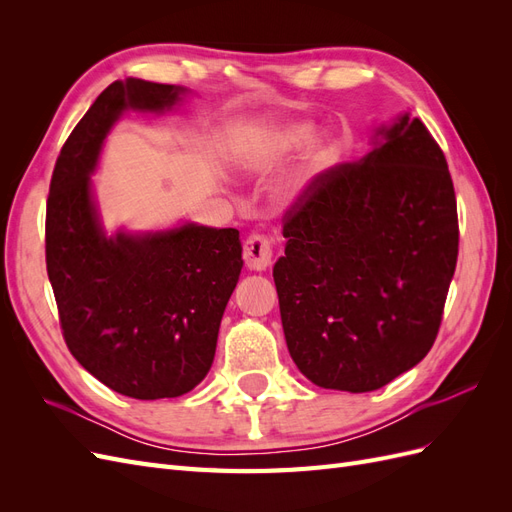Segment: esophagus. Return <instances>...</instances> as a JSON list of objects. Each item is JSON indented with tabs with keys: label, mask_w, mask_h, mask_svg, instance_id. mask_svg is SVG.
<instances>
[{
	"label": "esophagus",
	"mask_w": 512,
	"mask_h": 512,
	"mask_svg": "<svg viewBox=\"0 0 512 512\" xmlns=\"http://www.w3.org/2000/svg\"><path fill=\"white\" fill-rule=\"evenodd\" d=\"M243 260L252 271H265L273 262V241L267 235L254 232L243 243Z\"/></svg>",
	"instance_id": "esophagus-1"
}]
</instances>
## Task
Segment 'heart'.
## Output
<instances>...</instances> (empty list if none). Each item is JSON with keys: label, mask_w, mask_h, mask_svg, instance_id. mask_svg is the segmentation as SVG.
<instances>
[{"label": "heart", "mask_w": 512, "mask_h": 512, "mask_svg": "<svg viewBox=\"0 0 512 512\" xmlns=\"http://www.w3.org/2000/svg\"><path fill=\"white\" fill-rule=\"evenodd\" d=\"M309 136H312V126H307V123H290V126H284L277 132V145L282 149H299L309 141ZM333 156L335 147L331 143L316 141L312 149H309V164L318 168L331 162Z\"/></svg>", "instance_id": "1"}]
</instances>
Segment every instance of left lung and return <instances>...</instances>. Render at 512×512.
Returning a JSON list of instances; mask_svg holds the SVG:
<instances>
[{"label":"left lung","mask_w":512,"mask_h":512,"mask_svg":"<svg viewBox=\"0 0 512 512\" xmlns=\"http://www.w3.org/2000/svg\"><path fill=\"white\" fill-rule=\"evenodd\" d=\"M365 158L312 177L284 213L275 262L288 352L322 389L367 393L436 342L459 254L457 198L418 117L380 128Z\"/></svg>","instance_id":"obj_1"}]
</instances>
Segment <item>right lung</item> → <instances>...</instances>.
<instances>
[{"mask_svg": "<svg viewBox=\"0 0 512 512\" xmlns=\"http://www.w3.org/2000/svg\"><path fill=\"white\" fill-rule=\"evenodd\" d=\"M183 87L115 81L68 136L46 198V273L66 346L91 376L134 399L179 397L211 369L243 267L237 228L185 224L108 239L89 173L121 111H164Z\"/></svg>", "mask_w": 512, "mask_h": 512, "instance_id": "1", "label": "right lung"}]
</instances>
